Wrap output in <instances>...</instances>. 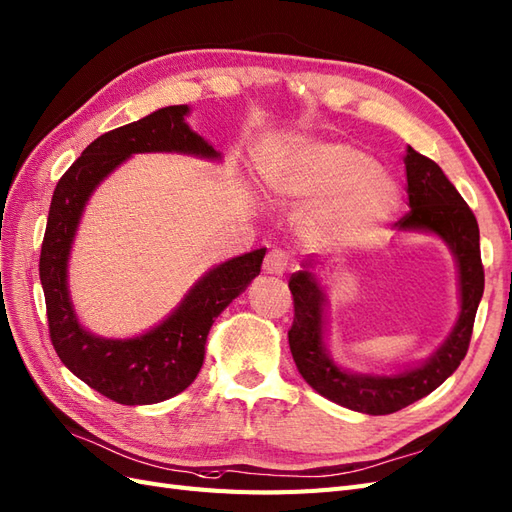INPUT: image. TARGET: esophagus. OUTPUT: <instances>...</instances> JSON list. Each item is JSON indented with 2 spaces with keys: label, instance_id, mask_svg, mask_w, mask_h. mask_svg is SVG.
<instances>
[{
  "label": "esophagus",
  "instance_id": "34e87169",
  "mask_svg": "<svg viewBox=\"0 0 512 512\" xmlns=\"http://www.w3.org/2000/svg\"><path fill=\"white\" fill-rule=\"evenodd\" d=\"M262 269L267 275H284L288 269V254L282 250H271L262 262Z\"/></svg>",
  "mask_w": 512,
  "mask_h": 512
}]
</instances>
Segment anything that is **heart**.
I'll use <instances>...</instances> for the list:
<instances>
[{
	"label": "heart",
	"instance_id": "b5f03b06",
	"mask_svg": "<svg viewBox=\"0 0 512 512\" xmlns=\"http://www.w3.org/2000/svg\"><path fill=\"white\" fill-rule=\"evenodd\" d=\"M273 194L316 198L303 237L316 250H350L374 239L401 205L399 183L374 156L342 141H297L265 162Z\"/></svg>",
	"mask_w": 512,
	"mask_h": 512
}]
</instances>
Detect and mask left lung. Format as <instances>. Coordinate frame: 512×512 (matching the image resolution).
Wrapping results in <instances>:
<instances>
[{
    "mask_svg": "<svg viewBox=\"0 0 512 512\" xmlns=\"http://www.w3.org/2000/svg\"><path fill=\"white\" fill-rule=\"evenodd\" d=\"M410 213L395 226L399 232H427L451 250L459 277V316L448 337L425 361L395 374H361L333 361L327 348L329 297L322 277L303 269L290 277L294 320L288 344L299 374L316 393L333 404L363 414H393L436 391L468 352L474 316L485 290L480 237L474 213L448 181L442 168L416 153L404 156Z\"/></svg>",
    "mask_w": 512,
    "mask_h": 512,
    "instance_id": "1",
    "label": "left lung"
}]
</instances>
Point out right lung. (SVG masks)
Wrapping results in <instances>:
<instances>
[{
  "label": "right lung",
  "mask_w": 512,
  "mask_h": 512,
  "mask_svg": "<svg viewBox=\"0 0 512 512\" xmlns=\"http://www.w3.org/2000/svg\"><path fill=\"white\" fill-rule=\"evenodd\" d=\"M188 104L164 106L87 145L53 192L40 254V282L55 352L76 378L123 406H149L179 395L205 361L207 335L224 309L260 273L267 247L205 271L156 327L117 339L85 329L70 297V252L89 198L136 153H183L222 162V153L196 134Z\"/></svg>",
  "instance_id": "add662e5"
}]
</instances>
